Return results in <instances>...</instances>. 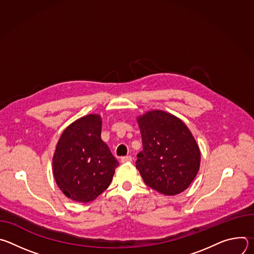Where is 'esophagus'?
Instances as JSON below:
<instances>
[{
    "mask_svg": "<svg viewBox=\"0 0 254 254\" xmlns=\"http://www.w3.org/2000/svg\"><path fill=\"white\" fill-rule=\"evenodd\" d=\"M132 161V158L131 156H126V157H123L121 159V162L122 163H128V162H131Z\"/></svg>",
    "mask_w": 254,
    "mask_h": 254,
    "instance_id": "esophagus-1",
    "label": "esophagus"
}]
</instances>
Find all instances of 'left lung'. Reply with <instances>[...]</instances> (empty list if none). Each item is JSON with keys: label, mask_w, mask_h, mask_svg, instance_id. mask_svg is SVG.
Wrapping results in <instances>:
<instances>
[{"label": "left lung", "mask_w": 254, "mask_h": 254, "mask_svg": "<svg viewBox=\"0 0 254 254\" xmlns=\"http://www.w3.org/2000/svg\"><path fill=\"white\" fill-rule=\"evenodd\" d=\"M142 151L135 167L152 189L164 195L185 191L200 167V150L187 126L163 111L148 112L137 118Z\"/></svg>", "instance_id": "1"}]
</instances>
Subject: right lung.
<instances>
[{
    "instance_id": "right-lung-1",
    "label": "right lung",
    "mask_w": 254,
    "mask_h": 254,
    "mask_svg": "<svg viewBox=\"0 0 254 254\" xmlns=\"http://www.w3.org/2000/svg\"><path fill=\"white\" fill-rule=\"evenodd\" d=\"M101 118L85 116L62 132L53 156V175L65 196L87 203L110 186L120 165L101 139Z\"/></svg>"
}]
</instances>
